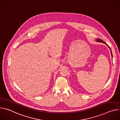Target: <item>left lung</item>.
<instances>
[{"instance_id": "left-lung-1", "label": "left lung", "mask_w": 120, "mask_h": 120, "mask_svg": "<svg viewBox=\"0 0 120 120\" xmlns=\"http://www.w3.org/2000/svg\"><path fill=\"white\" fill-rule=\"evenodd\" d=\"M96 41L97 42H101V43H104V44H106V45L110 49V50H111V55H112V50H111V48H110V47L108 46V45H107V44H106L103 40H102L101 39H99V38H98V39H96Z\"/></svg>"}]
</instances>
